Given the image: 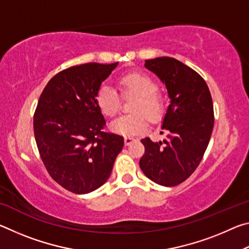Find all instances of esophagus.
Returning <instances> with one entry per match:
<instances>
[{
	"label": "esophagus",
	"mask_w": 249,
	"mask_h": 249,
	"mask_svg": "<svg viewBox=\"0 0 249 249\" xmlns=\"http://www.w3.org/2000/svg\"><path fill=\"white\" fill-rule=\"evenodd\" d=\"M134 141H135L134 137H130V136H125L124 137V142H125L126 146H128V145L132 144Z\"/></svg>",
	"instance_id": "obj_1"
}]
</instances>
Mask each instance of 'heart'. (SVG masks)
I'll list each match as a JSON object with an SVG mask.
<instances>
[{"label":"heart","mask_w":249,"mask_h":249,"mask_svg":"<svg viewBox=\"0 0 249 249\" xmlns=\"http://www.w3.org/2000/svg\"><path fill=\"white\" fill-rule=\"evenodd\" d=\"M121 94L124 98L134 96L130 101L133 112L122 115L111 122L109 129L123 136H134L144 132L147 117L151 122L158 121L165 111V96L158 90L157 81L144 72H129L119 79ZM96 104L107 117L116 115L121 107V96L114 88L104 83L96 93Z\"/></svg>","instance_id":"1"}]
</instances>
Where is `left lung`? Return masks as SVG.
<instances>
[{
  "mask_svg": "<svg viewBox=\"0 0 249 249\" xmlns=\"http://www.w3.org/2000/svg\"><path fill=\"white\" fill-rule=\"evenodd\" d=\"M145 67L165 84L170 104L160 132L166 138H142L145 153L140 167L154 182L175 187L187 180L203 158L214 126L212 96L204 79L175 58L149 59Z\"/></svg>",
  "mask_w": 249,
  "mask_h": 249,
  "instance_id": "left-lung-1",
  "label": "left lung"
}]
</instances>
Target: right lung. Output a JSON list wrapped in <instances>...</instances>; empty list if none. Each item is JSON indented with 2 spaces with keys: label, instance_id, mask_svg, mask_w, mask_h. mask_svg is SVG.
Wrapping results in <instances>:
<instances>
[{
  "label": "right lung",
  "instance_id": "add662e5",
  "mask_svg": "<svg viewBox=\"0 0 249 249\" xmlns=\"http://www.w3.org/2000/svg\"><path fill=\"white\" fill-rule=\"evenodd\" d=\"M119 62H90L62 70L45 87L34 114V134L50 177L67 190L86 195L111 175L124 138L105 133L96 93Z\"/></svg>",
  "mask_w": 249,
  "mask_h": 249
}]
</instances>
